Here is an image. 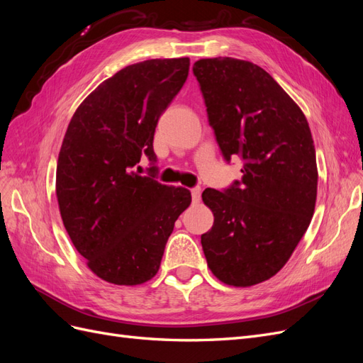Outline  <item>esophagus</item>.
<instances>
[{"label":"esophagus","mask_w":363,"mask_h":363,"mask_svg":"<svg viewBox=\"0 0 363 363\" xmlns=\"http://www.w3.org/2000/svg\"><path fill=\"white\" fill-rule=\"evenodd\" d=\"M191 194H192V201L199 203L200 199H201V188H200V186H195V188H192Z\"/></svg>","instance_id":"obj_1"}]
</instances>
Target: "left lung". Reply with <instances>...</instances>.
<instances>
[{
    "label": "left lung",
    "mask_w": 363,
    "mask_h": 363,
    "mask_svg": "<svg viewBox=\"0 0 363 363\" xmlns=\"http://www.w3.org/2000/svg\"><path fill=\"white\" fill-rule=\"evenodd\" d=\"M194 75L224 159L244 163L242 179L203 192L215 216L201 235L207 267L230 286H252L276 276L311 224L318 186L312 133L301 108L255 63L201 59Z\"/></svg>",
    "instance_id": "1"
}]
</instances>
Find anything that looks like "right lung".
Returning <instances> with one entry per match:
<instances>
[{"instance_id":"1","label":"right lung","mask_w":363,"mask_h":363,"mask_svg":"<svg viewBox=\"0 0 363 363\" xmlns=\"http://www.w3.org/2000/svg\"><path fill=\"white\" fill-rule=\"evenodd\" d=\"M188 74V57L130 65L86 98L65 133L56 172L62 221L89 269L108 283L155 277L174 223L191 204L188 189L133 171L142 156L156 163L157 121Z\"/></svg>"}]
</instances>
